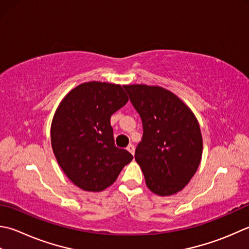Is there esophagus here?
Wrapping results in <instances>:
<instances>
[{"instance_id":"esophagus-1","label":"esophagus","mask_w":249,"mask_h":249,"mask_svg":"<svg viewBox=\"0 0 249 249\" xmlns=\"http://www.w3.org/2000/svg\"><path fill=\"white\" fill-rule=\"evenodd\" d=\"M126 149H127V151H128V152H130L131 154H133L134 155V153H135V147H134V144H128L127 145V148H126Z\"/></svg>"}]
</instances>
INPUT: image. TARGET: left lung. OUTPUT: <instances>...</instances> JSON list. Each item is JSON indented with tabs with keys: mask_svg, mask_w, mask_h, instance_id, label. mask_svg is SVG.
<instances>
[{
	"mask_svg": "<svg viewBox=\"0 0 249 249\" xmlns=\"http://www.w3.org/2000/svg\"><path fill=\"white\" fill-rule=\"evenodd\" d=\"M142 120V140L135 160L145 184L160 196L176 194L187 186L201 163L203 139L191 109L160 86L124 85Z\"/></svg>",
	"mask_w": 249,
	"mask_h": 249,
	"instance_id": "left-lung-1",
	"label": "left lung"
}]
</instances>
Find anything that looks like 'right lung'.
Masks as SVG:
<instances>
[{"label": "right lung", "instance_id": "1", "mask_svg": "<svg viewBox=\"0 0 249 249\" xmlns=\"http://www.w3.org/2000/svg\"><path fill=\"white\" fill-rule=\"evenodd\" d=\"M127 101L120 84L86 82L68 92L53 114V152L66 176L84 191H104L133 160L115 147L110 123Z\"/></svg>", "mask_w": 249, "mask_h": 249}]
</instances>
